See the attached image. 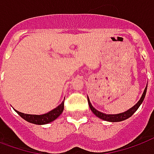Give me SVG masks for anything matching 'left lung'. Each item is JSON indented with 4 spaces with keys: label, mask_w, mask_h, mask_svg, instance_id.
Instances as JSON below:
<instances>
[{
    "label": "left lung",
    "mask_w": 154,
    "mask_h": 154,
    "mask_svg": "<svg viewBox=\"0 0 154 154\" xmlns=\"http://www.w3.org/2000/svg\"><path fill=\"white\" fill-rule=\"evenodd\" d=\"M147 87H148V85H146V87L144 88L143 90V93L142 94V96L140 97V99L138 101V103L133 106L131 108H130L127 111H125L124 112L122 113H118V114H106V113L101 112L99 111H97L94 108V106H92V104L90 103V100L88 97V105H89V107H90L91 111L93 112L94 115L97 116L98 118L102 119V120H104L106 122H122V121H125L126 119L130 118L131 116L133 115L135 112H136L138 108L140 107V106L143 103V99L145 97V95H146V92H147Z\"/></svg>",
    "instance_id": "left-lung-1"
}]
</instances>
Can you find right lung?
Returning <instances> with one entry per match:
<instances>
[{"instance_id": "right-lung-1", "label": "right lung", "mask_w": 154, "mask_h": 154, "mask_svg": "<svg viewBox=\"0 0 154 154\" xmlns=\"http://www.w3.org/2000/svg\"><path fill=\"white\" fill-rule=\"evenodd\" d=\"M64 101H65V99H64ZM64 101L56 108H54L53 110L50 111L49 112L45 113V114H42V115H31V114H25V113L20 112H18L15 109H14V111L22 118L24 119L28 122H30V123L35 125L48 124V123L53 122L56 119L58 118L60 116V114L63 112Z\"/></svg>"}]
</instances>
